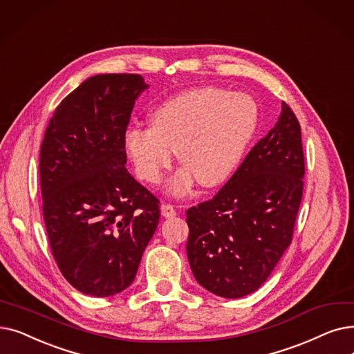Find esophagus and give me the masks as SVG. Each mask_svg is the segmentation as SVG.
I'll use <instances>...</instances> for the list:
<instances>
[{
    "label": "esophagus",
    "instance_id": "34e87169",
    "mask_svg": "<svg viewBox=\"0 0 354 354\" xmlns=\"http://www.w3.org/2000/svg\"><path fill=\"white\" fill-rule=\"evenodd\" d=\"M160 211H162V215H163L165 218H172V217H175V215H176V209H175V207L172 204H163L160 207Z\"/></svg>",
    "mask_w": 354,
    "mask_h": 354
}]
</instances>
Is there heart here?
<instances>
[{"instance_id":"1","label":"heart","mask_w":354,"mask_h":354,"mask_svg":"<svg viewBox=\"0 0 354 354\" xmlns=\"http://www.w3.org/2000/svg\"><path fill=\"white\" fill-rule=\"evenodd\" d=\"M150 122L151 127L126 131V155L137 176L158 183L178 150L185 167L172 179L171 189L182 194L194 178L212 188L232 176L256 133L259 110L249 95L207 86L167 98L153 110Z\"/></svg>"}]
</instances>
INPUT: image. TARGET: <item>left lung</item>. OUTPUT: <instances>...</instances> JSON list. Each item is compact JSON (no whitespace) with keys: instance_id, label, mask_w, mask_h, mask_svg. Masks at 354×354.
Instances as JSON below:
<instances>
[{"instance_id":"obj_1","label":"left lung","mask_w":354,"mask_h":354,"mask_svg":"<svg viewBox=\"0 0 354 354\" xmlns=\"http://www.w3.org/2000/svg\"><path fill=\"white\" fill-rule=\"evenodd\" d=\"M301 126L289 105L234 175L187 211L196 282L223 298L257 290L289 248L304 189Z\"/></svg>"}]
</instances>
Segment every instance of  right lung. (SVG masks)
Masks as SVG:
<instances>
[{"label": "right lung", "mask_w": 354, "mask_h": 354, "mask_svg": "<svg viewBox=\"0 0 354 354\" xmlns=\"http://www.w3.org/2000/svg\"><path fill=\"white\" fill-rule=\"evenodd\" d=\"M149 85L91 76L57 105L40 147L43 218L65 279L91 297L131 285L159 224V199L127 171L124 134Z\"/></svg>", "instance_id": "right-lung-1"}]
</instances>
